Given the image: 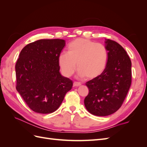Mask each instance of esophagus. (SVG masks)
Masks as SVG:
<instances>
[{"mask_svg": "<svg viewBox=\"0 0 147 147\" xmlns=\"http://www.w3.org/2000/svg\"><path fill=\"white\" fill-rule=\"evenodd\" d=\"M73 85H74V86H79L81 85V83H80V82H75L74 83V84H73Z\"/></svg>", "mask_w": 147, "mask_h": 147, "instance_id": "obj_1", "label": "esophagus"}]
</instances>
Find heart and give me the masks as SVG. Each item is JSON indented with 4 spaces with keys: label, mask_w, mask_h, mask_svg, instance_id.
Here are the masks:
<instances>
[{
    "label": "heart",
    "mask_w": 147,
    "mask_h": 147,
    "mask_svg": "<svg viewBox=\"0 0 147 147\" xmlns=\"http://www.w3.org/2000/svg\"><path fill=\"white\" fill-rule=\"evenodd\" d=\"M109 60V52L102 43L78 38L71 42L67 53H62L58 63L62 73L66 77L74 74L77 66L78 76L88 79L96 78L103 73Z\"/></svg>",
    "instance_id": "b5f03b06"
}]
</instances>
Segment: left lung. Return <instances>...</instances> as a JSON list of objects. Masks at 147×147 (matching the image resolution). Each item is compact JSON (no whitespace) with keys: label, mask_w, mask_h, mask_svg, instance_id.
<instances>
[{"label":"left lung","mask_w":147,"mask_h":147,"mask_svg":"<svg viewBox=\"0 0 147 147\" xmlns=\"http://www.w3.org/2000/svg\"><path fill=\"white\" fill-rule=\"evenodd\" d=\"M109 60L101 75L86 83L89 93L84 100L85 107L96 116L105 117L121 107L131 84V61L117 42L105 39Z\"/></svg>","instance_id":"1"}]
</instances>
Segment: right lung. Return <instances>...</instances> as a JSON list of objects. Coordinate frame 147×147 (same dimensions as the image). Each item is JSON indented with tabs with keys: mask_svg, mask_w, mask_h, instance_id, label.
<instances>
[{
	"mask_svg": "<svg viewBox=\"0 0 147 147\" xmlns=\"http://www.w3.org/2000/svg\"><path fill=\"white\" fill-rule=\"evenodd\" d=\"M65 45L63 39H42L20 52L15 65L16 88L35 112H55L72 88V81L59 72L58 57Z\"/></svg>",
	"mask_w": 147,
	"mask_h": 147,
	"instance_id": "right-lung-1",
	"label": "right lung"
}]
</instances>
